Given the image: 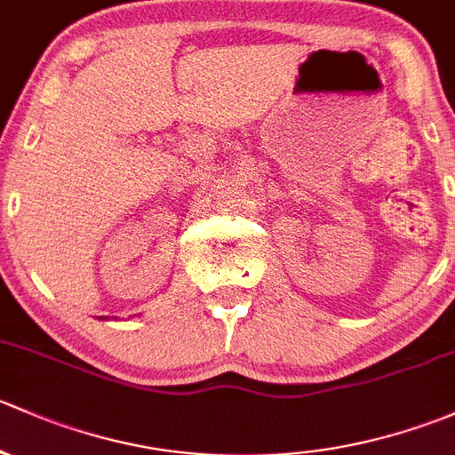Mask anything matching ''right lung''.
Wrapping results in <instances>:
<instances>
[{
  "mask_svg": "<svg viewBox=\"0 0 455 455\" xmlns=\"http://www.w3.org/2000/svg\"><path fill=\"white\" fill-rule=\"evenodd\" d=\"M98 320H107V315H100V317H98ZM116 320H118V317H116Z\"/></svg>",
  "mask_w": 455,
  "mask_h": 455,
  "instance_id": "1",
  "label": "right lung"
}]
</instances>
